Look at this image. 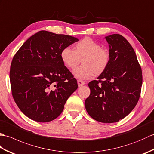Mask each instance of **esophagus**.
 I'll return each mask as SVG.
<instances>
[{"mask_svg":"<svg viewBox=\"0 0 154 154\" xmlns=\"http://www.w3.org/2000/svg\"><path fill=\"white\" fill-rule=\"evenodd\" d=\"M77 83H78V86H79V87L82 86V85H83L85 84V81H83L82 80H80V79H79V80L77 81Z\"/></svg>","mask_w":154,"mask_h":154,"instance_id":"1","label":"esophagus"}]
</instances>
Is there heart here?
<instances>
[{
    "label": "heart",
    "instance_id": "b5f03b06",
    "mask_svg": "<svg viewBox=\"0 0 154 154\" xmlns=\"http://www.w3.org/2000/svg\"><path fill=\"white\" fill-rule=\"evenodd\" d=\"M60 57L65 66L70 69L76 68L82 60L83 65L73 73L78 79H87L94 74L103 73L110 61L109 51L91 38L78 42L74 45V50L69 47L64 48Z\"/></svg>",
    "mask_w": 154,
    "mask_h": 154
}]
</instances>
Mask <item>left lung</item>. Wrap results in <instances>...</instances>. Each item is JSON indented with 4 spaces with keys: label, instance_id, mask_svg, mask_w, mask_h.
I'll list each match as a JSON object with an SVG mask.
<instances>
[{
    "label": "left lung",
    "instance_id": "1",
    "mask_svg": "<svg viewBox=\"0 0 154 154\" xmlns=\"http://www.w3.org/2000/svg\"><path fill=\"white\" fill-rule=\"evenodd\" d=\"M109 63L97 80L89 83V97L85 102L91 117L103 123L119 122L134 109L142 85V68L134 50L120 34L106 36Z\"/></svg>",
    "mask_w": 154,
    "mask_h": 154
}]
</instances>
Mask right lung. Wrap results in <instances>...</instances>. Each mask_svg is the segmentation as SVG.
<instances>
[{
  "mask_svg": "<svg viewBox=\"0 0 154 154\" xmlns=\"http://www.w3.org/2000/svg\"><path fill=\"white\" fill-rule=\"evenodd\" d=\"M79 41L71 35L42 30L29 38L13 57L10 70L12 94L30 119L47 122L63 110L77 81L65 66L61 50Z\"/></svg>",
  "mask_w": 154,
  "mask_h": 154,
  "instance_id": "right-lung-1",
  "label": "right lung"
}]
</instances>
